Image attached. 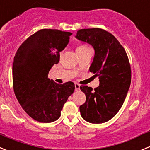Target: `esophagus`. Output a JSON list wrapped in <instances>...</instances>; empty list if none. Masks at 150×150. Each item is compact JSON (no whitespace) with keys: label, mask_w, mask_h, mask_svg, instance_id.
Returning <instances> with one entry per match:
<instances>
[{"label":"esophagus","mask_w":150,"mask_h":150,"mask_svg":"<svg viewBox=\"0 0 150 150\" xmlns=\"http://www.w3.org/2000/svg\"><path fill=\"white\" fill-rule=\"evenodd\" d=\"M75 90H76V91H78L80 90V86H79V84H75Z\"/></svg>","instance_id":"esophagus-1"}]
</instances>
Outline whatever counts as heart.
Returning a JSON list of instances; mask_svg holds the SVG:
<instances>
[{
	"label": "heart",
	"instance_id": "obj_1",
	"mask_svg": "<svg viewBox=\"0 0 150 150\" xmlns=\"http://www.w3.org/2000/svg\"><path fill=\"white\" fill-rule=\"evenodd\" d=\"M85 47H87V46H85V45H82V46L78 47L77 49H78V48H85Z\"/></svg>",
	"mask_w": 150,
	"mask_h": 150
}]
</instances>
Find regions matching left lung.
I'll return each mask as SVG.
<instances>
[{"instance_id":"left-lung-1","label":"left lung","mask_w":150,"mask_h":150,"mask_svg":"<svg viewBox=\"0 0 150 150\" xmlns=\"http://www.w3.org/2000/svg\"><path fill=\"white\" fill-rule=\"evenodd\" d=\"M75 37L94 47L95 53L89 70L100 76V85L94 90L87 86L80 87L86 95V103L79 107L81 116L89 123H105L120 109L129 89L128 56L117 39L102 29H82Z\"/></svg>"}]
</instances>
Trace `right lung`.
<instances>
[{
	"label": "right lung",
	"mask_w": 150,
	"mask_h": 150,
	"mask_svg": "<svg viewBox=\"0 0 150 150\" xmlns=\"http://www.w3.org/2000/svg\"><path fill=\"white\" fill-rule=\"evenodd\" d=\"M71 35L59 30H38L22 43L14 57L12 81L16 98L29 116L41 123L59 119L75 89L72 82L59 85L48 79Z\"/></svg>",
	"instance_id": "1"
}]
</instances>
